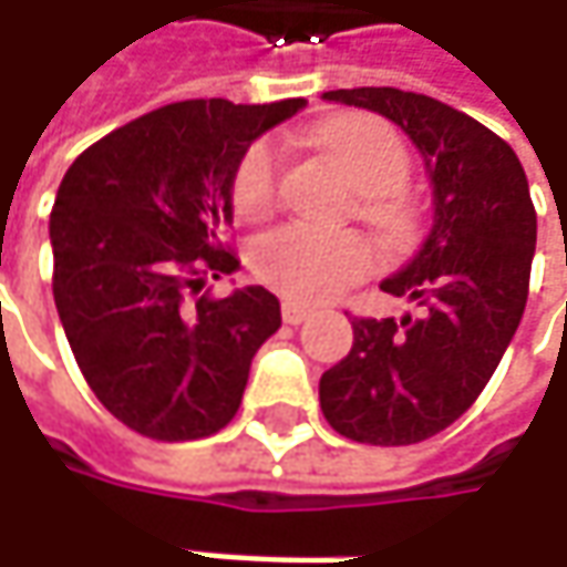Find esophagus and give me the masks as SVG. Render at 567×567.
Returning <instances> with one entry per match:
<instances>
[{
	"instance_id": "esophagus-1",
	"label": "esophagus",
	"mask_w": 567,
	"mask_h": 567,
	"mask_svg": "<svg viewBox=\"0 0 567 567\" xmlns=\"http://www.w3.org/2000/svg\"><path fill=\"white\" fill-rule=\"evenodd\" d=\"M280 316H284V321L287 324H302L306 318L312 316V309H306V306H299V302H284V309H280Z\"/></svg>"
}]
</instances>
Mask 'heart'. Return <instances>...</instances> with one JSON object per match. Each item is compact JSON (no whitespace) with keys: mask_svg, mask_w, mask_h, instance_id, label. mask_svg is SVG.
Wrapping results in <instances>:
<instances>
[{"mask_svg":"<svg viewBox=\"0 0 567 567\" xmlns=\"http://www.w3.org/2000/svg\"><path fill=\"white\" fill-rule=\"evenodd\" d=\"M318 142L347 169L360 188L362 217L388 239L403 243L416 229V207L401 195L410 179V147L401 135L375 116H347L321 125ZM284 157L271 138L251 142L233 169L229 198L246 220L268 217L280 195ZM255 277L274 293L293 302H328L347 287L375 271V249L357 229H318L309 224H287L251 243Z\"/></svg>","mask_w":567,"mask_h":567,"instance_id":"obj_1","label":"heart"}]
</instances>
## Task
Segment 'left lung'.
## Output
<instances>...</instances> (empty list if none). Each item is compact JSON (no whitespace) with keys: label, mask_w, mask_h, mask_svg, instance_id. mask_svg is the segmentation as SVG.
<instances>
[{"label":"left lung","mask_w":567,"mask_h":567,"mask_svg":"<svg viewBox=\"0 0 567 567\" xmlns=\"http://www.w3.org/2000/svg\"><path fill=\"white\" fill-rule=\"evenodd\" d=\"M324 100L398 122L432 179V229L381 290L420 316L353 318V347L318 381L321 413L362 445H416L467 413L520 324L536 210L524 166L483 122L398 87L328 91Z\"/></svg>","instance_id":"8db88e82"}]
</instances>
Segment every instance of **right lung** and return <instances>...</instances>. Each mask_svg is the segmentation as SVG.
Wrapping results in <instances>:
<instances>
[{"instance_id":"add662e5","label":"right lung","mask_w":567,"mask_h":567,"mask_svg":"<svg viewBox=\"0 0 567 567\" xmlns=\"http://www.w3.org/2000/svg\"><path fill=\"white\" fill-rule=\"evenodd\" d=\"M306 100H183L91 144L50 214L53 299L78 369L132 432L195 442L236 416L251 357L280 328L265 287L214 299L243 151Z\"/></svg>"}]
</instances>
